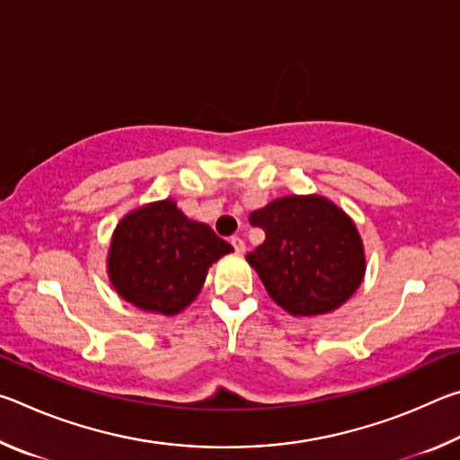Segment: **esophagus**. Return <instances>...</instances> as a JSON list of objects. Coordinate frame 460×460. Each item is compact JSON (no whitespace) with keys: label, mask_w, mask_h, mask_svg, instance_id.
<instances>
[{"label":"esophagus","mask_w":460,"mask_h":460,"mask_svg":"<svg viewBox=\"0 0 460 460\" xmlns=\"http://www.w3.org/2000/svg\"><path fill=\"white\" fill-rule=\"evenodd\" d=\"M231 245H233V249H235L237 253H243L245 252V241L241 239V237H237V235L231 237Z\"/></svg>","instance_id":"34e87169"}]
</instances>
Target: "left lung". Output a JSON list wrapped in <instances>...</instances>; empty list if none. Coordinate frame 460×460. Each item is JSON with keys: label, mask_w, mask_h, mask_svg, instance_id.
<instances>
[{"label": "left lung", "mask_w": 460, "mask_h": 460, "mask_svg": "<svg viewBox=\"0 0 460 460\" xmlns=\"http://www.w3.org/2000/svg\"><path fill=\"white\" fill-rule=\"evenodd\" d=\"M266 241L247 253L276 305L294 316L339 308L365 274L353 221L323 197H284L249 215Z\"/></svg>", "instance_id": "8db88e82"}]
</instances>
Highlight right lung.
Segmentation results:
<instances>
[{"label":"right lung","instance_id":"1","mask_svg":"<svg viewBox=\"0 0 460 460\" xmlns=\"http://www.w3.org/2000/svg\"><path fill=\"white\" fill-rule=\"evenodd\" d=\"M229 252L233 247L208 225L190 221L166 199L121 219L107 268L123 300L170 316L197 298L208 266Z\"/></svg>","mask_w":460,"mask_h":460}]
</instances>
